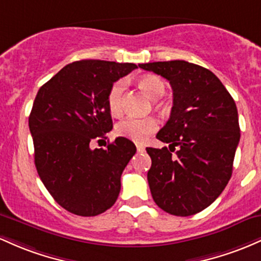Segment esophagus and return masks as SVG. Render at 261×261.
Masks as SVG:
<instances>
[{
    "label": "esophagus",
    "mask_w": 261,
    "mask_h": 261,
    "mask_svg": "<svg viewBox=\"0 0 261 261\" xmlns=\"http://www.w3.org/2000/svg\"><path fill=\"white\" fill-rule=\"evenodd\" d=\"M137 150L139 151V153H142V151H144L145 150V148L143 145H140V144H137Z\"/></svg>",
    "instance_id": "obj_1"
}]
</instances>
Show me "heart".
Here are the masks:
<instances>
[{
	"label": "heart",
	"instance_id": "b5f03b06",
	"mask_svg": "<svg viewBox=\"0 0 261 261\" xmlns=\"http://www.w3.org/2000/svg\"><path fill=\"white\" fill-rule=\"evenodd\" d=\"M140 87L146 92L150 98L158 99L165 93V84L162 79L156 76H144L139 80ZM125 90V81L118 80L111 86L107 95L108 110L112 115H121L123 111V95ZM158 129V121L153 117L137 118L127 117L117 124L116 133L119 137H124L134 142H144V140Z\"/></svg>",
	"mask_w": 261,
	"mask_h": 261
}]
</instances>
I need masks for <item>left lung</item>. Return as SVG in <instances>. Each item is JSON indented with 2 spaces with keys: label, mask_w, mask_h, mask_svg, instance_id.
I'll return each instance as SVG.
<instances>
[{
  "label": "left lung",
  "mask_w": 261,
  "mask_h": 261,
  "mask_svg": "<svg viewBox=\"0 0 261 261\" xmlns=\"http://www.w3.org/2000/svg\"><path fill=\"white\" fill-rule=\"evenodd\" d=\"M139 67L165 77L174 96L169 121L156 134L169 148H146L153 200L170 215H196L215 202L232 176L241 139L236 102L206 67L185 60Z\"/></svg>",
  "instance_id": "1"
}]
</instances>
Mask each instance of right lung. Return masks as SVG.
Segmentation results:
<instances>
[{"label": "right lung", "instance_id": "right-lung-1", "mask_svg": "<svg viewBox=\"0 0 261 261\" xmlns=\"http://www.w3.org/2000/svg\"><path fill=\"white\" fill-rule=\"evenodd\" d=\"M136 64L80 60L64 66L38 91L29 115L40 180L63 208L91 217L115 204L121 176L137 148L118 137L92 149L113 127L107 95ZM99 142V141H98Z\"/></svg>", "mask_w": 261, "mask_h": 261}]
</instances>
